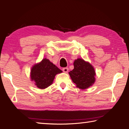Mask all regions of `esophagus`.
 <instances>
[{
    "label": "esophagus",
    "instance_id": "1",
    "mask_svg": "<svg viewBox=\"0 0 129 129\" xmlns=\"http://www.w3.org/2000/svg\"><path fill=\"white\" fill-rule=\"evenodd\" d=\"M68 71H69V69H68V68H67V67L63 68H62V71L65 73H67L68 72Z\"/></svg>",
    "mask_w": 129,
    "mask_h": 129
}]
</instances>
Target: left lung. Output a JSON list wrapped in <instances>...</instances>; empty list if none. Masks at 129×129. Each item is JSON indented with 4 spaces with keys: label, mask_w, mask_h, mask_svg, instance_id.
<instances>
[{
    "label": "left lung",
    "mask_w": 129,
    "mask_h": 129,
    "mask_svg": "<svg viewBox=\"0 0 129 129\" xmlns=\"http://www.w3.org/2000/svg\"><path fill=\"white\" fill-rule=\"evenodd\" d=\"M74 69L69 74L77 88L85 89L95 82V73L94 68L89 62L81 58L74 61Z\"/></svg>",
    "instance_id": "obj_1"
}]
</instances>
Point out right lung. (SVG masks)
Returning <instances> with one entry per match:
<instances>
[{
	"label": "right lung",
	"instance_id": "add662e5",
	"mask_svg": "<svg viewBox=\"0 0 129 129\" xmlns=\"http://www.w3.org/2000/svg\"><path fill=\"white\" fill-rule=\"evenodd\" d=\"M61 72V70L50 62L48 59L44 58L32 67L30 78L32 81L35 82L38 88L45 89L52 84L57 74Z\"/></svg>",
	"mask_w": 129,
	"mask_h": 129
}]
</instances>
